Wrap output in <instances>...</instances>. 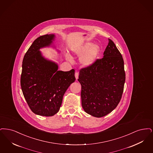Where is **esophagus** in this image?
<instances>
[{
    "mask_svg": "<svg viewBox=\"0 0 153 153\" xmlns=\"http://www.w3.org/2000/svg\"><path fill=\"white\" fill-rule=\"evenodd\" d=\"M75 78L77 80L78 79V76H79V73L78 71H76L75 73Z\"/></svg>",
    "mask_w": 153,
    "mask_h": 153,
    "instance_id": "obj_1",
    "label": "esophagus"
}]
</instances>
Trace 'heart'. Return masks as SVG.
Wrapping results in <instances>:
<instances>
[{
	"label": "heart",
	"mask_w": 153,
	"mask_h": 153,
	"mask_svg": "<svg viewBox=\"0 0 153 153\" xmlns=\"http://www.w3.org/2000/svg\"><path fill=\"white\" fill-rule=\"evenodd\" d=\"M90 44L79 45L74 47L73 48L74 53L80 57V63L82 66L90 67L92 66L96 62L100 54V47L95 45L90 47ZM67 58L69 60H71V57L67 55Z\"/></svg>",
	"instance_id": "b5f03b06"
}]
</instances>
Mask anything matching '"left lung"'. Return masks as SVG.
<instances>
[{"label": "left lung", "instance_id": "left-lung-1", "mask_svg": "<svg viewBox=\"0 0 153 153\" xmlns=\"http://www.w3.org/2000/svg\"><path fill=\"white\" fill-rule=\"evenodd\" d=\"M102 59L80 69L82 106L86 113L97 118L111 113L118 106L126 79L122 56L112 40Z\"/></svg>", "mask_w": 153, "mask_h": 153}]
</instances>
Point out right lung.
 Returning a JSON list of instances; mask_svg holds the SVG:
<instances>
[{
    "instance_id": "1",
    "label": "right lung",
    "mask_w": 153,
    "mask_h": 153,
    "mask_svg": "<svg viewBox=\"0 0 153 153\" xmlns=\"http://www.w3.org/2000/svg\"><path fill=\"white\" fill-rule=\"evenodd\" d=\"M54 34L40 36L33 41L22 62L20 85L24 97L35 114L51 117L58 113L63 97L75 82V70L58 71V64L45 58L39 51L50 46Z\"/></svg>"
}]
</instances>
